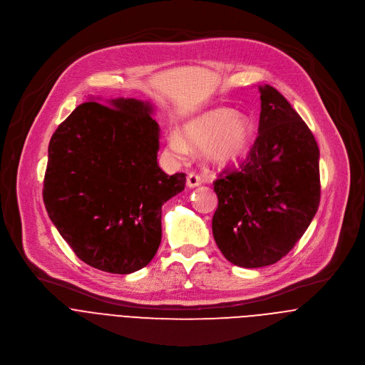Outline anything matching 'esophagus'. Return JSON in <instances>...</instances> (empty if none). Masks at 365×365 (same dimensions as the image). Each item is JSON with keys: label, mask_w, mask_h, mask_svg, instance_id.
Here are the masks:
<instances>
[{"label": "esophagus", "mask_w": 365, "mask_h": 365, "mask_svg": "<svg viewBox=\"0 0 365 365\" xmlns=\"http://www.w3.org/2000/svg\"><path fill=\"white\" fill-rule=\"evenodd\" d=\"M202 183V178L199 176V175H196V173H189L187 175V178H186V185H187V187H196V186H199Z\"/></svg>", "instance_id": "34e87169"}]
</instances>
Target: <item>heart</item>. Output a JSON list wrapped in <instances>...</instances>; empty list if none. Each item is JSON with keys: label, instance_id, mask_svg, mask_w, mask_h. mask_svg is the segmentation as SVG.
Instances as JSON below:
<instances>
[{"label": "heart", "instance_id": "1", "mask_svg": "<svg viewBox=\"0 0 365 365\" xmlns=\"http://www.w3.org/2000/svg\"><path fill=\"white\" fill-rule=\"evenodd\" d=\"M185 138L173 133L169 145L178 155L189 153V145L203 147V158L214 166H228L245 153L251 140V124L235 111L218 108L205 113L185 125Z\"/></svg>", "mask_w": 365, "mask_h": 365}]
</instances>
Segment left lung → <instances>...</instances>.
<instances>
[{
    "label": "left lung",
    "instance_id": "left-lung-1",
    "mask_svg": "<svg viewBox=\"0 0 365 365\" xmlns=\"http://www.w3.org/2000/svg\"><path fill=\"white\" fill-rule=\"evenodd\" d=\"M258 137L237 169L214 182L215 242L235 266L277 263L302 238L321 200L317 140L273 86H258Z\"/></svg>",
    "mask_w": 365,
    "mask_h": 365
}]
</instances>
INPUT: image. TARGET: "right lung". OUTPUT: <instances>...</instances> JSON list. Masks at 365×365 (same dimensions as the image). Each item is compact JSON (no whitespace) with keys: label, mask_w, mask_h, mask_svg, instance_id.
<instances>
[{"label":"right lung","mask_w":365,"mask_h":365,"mask_svg":"<svg viewBox=\"0 0 365 365\" xmlns=\"http://www.w3.org/2000/svg\"><path fill=\"white\" fill-rule=\"evenodd\" d=\"M108 105L81 103L51 135L43 200L83 263L130 274L158 252L162 206L185 189L186 175L159 168L151 103L117 98Z\"/></svg>","instance_id":"add662e5"}]
</instances>
